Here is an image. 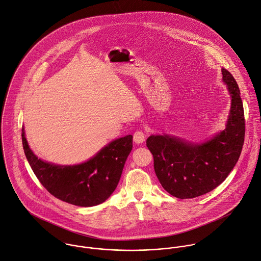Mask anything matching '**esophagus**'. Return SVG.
<instances>
[{
    "instance_id": "obj_1",
    "label": "esophagus",
    "mask_w": 261,
    "mask_h": 261,
    "mask_svg": "<svg viewBox=\"0 0 261 261\" xmlns=\"http://www.w3.org/2000/svg\"><path fill=\"white\" fill-rule=\"evenodd\" d=\"M133 141L136 144H141L145 141V135L142 131H136L133 135Z\"/></svg>"
}]
</instances>
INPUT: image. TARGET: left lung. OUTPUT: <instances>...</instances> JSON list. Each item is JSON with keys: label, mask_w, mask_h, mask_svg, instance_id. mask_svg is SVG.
Wrapping results in <instances>:
<instances>
[{"label": "left lung", "mask_w": 261, "mask_h": 261, "mask_svg": "<svg viewBox=\"0 0 261 261\" xmlns=\"http://www.w3.org/2000/svg\"><path fill=\"white\" fill-rule=\"evenodd\" d=\"M222 74L231 98L224 130L202 142L166 133L146 140L159 182L175 198L192 199L213 191L226 179L241 154L245 121L240 91L228 70L222 68Z\"/></svg>", "instance_id": "obj_1"}]
</instances>
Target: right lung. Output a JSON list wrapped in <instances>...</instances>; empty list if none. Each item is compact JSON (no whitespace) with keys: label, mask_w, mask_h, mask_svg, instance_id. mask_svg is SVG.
<instances>
[{"label":"right lung","mask_w":261,"mask_h":261,"mask_svg":"<svg viewBox=\"0 0 261 261\" xmlns=\"http://www.w3.org/2000/svg\"><path fill=\"white\" fill-rule=\"evenodd\" d=\"M132 135L117 138L82 163L61 165L37 156L22 128L24 152L39 181L55 198L79 207L97 206L113 194L132 150Z\"/></svg>","instance_id":"obj_1"}]
</instances>
